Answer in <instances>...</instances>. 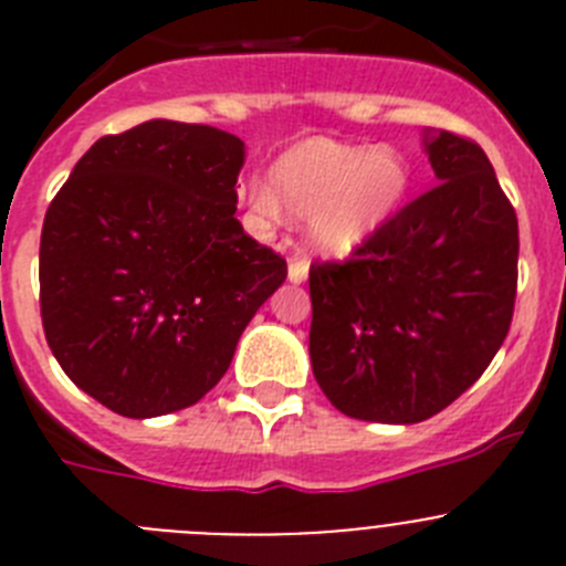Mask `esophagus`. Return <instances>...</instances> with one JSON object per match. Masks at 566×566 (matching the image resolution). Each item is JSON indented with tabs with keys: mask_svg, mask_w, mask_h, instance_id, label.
I'll return each instance as SVG.
<instances>
[{
	"mask_svg": "<svg viewBox=\"0 0 566 566\" xmlns=\"http://www.w3.org/2000/svg\"><path fill=\"white\" fill-rule=\"evenodd\" d=\"M306 277H308L306 258H300V254L289 258V280H292V283H303Z\"/></svg>",
	"mask_w": 566,
	"mask_h": 566,
	"instance_id": "obj_1",
	"label": "esophagus"
}]
</instances>
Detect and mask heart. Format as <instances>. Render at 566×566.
<instances>
[{
    "instance_id": "obj_1",
    "label": "heart",
    "mask_w": 566,
    "mask_h": 566,
    "mask_svg": "<svg viewBox=\"0 0 566 566\" xmlns=\"http://www.w3.org/2000/svg\"><path fill=\"white\" fill-rule=\"evenodd\" d=\"M411 181L399 149L314 135L280 155L272 184H247V203L260 221L308 218V243L328 258H345L394 221Z\"/></svg>"
}]
</instances>
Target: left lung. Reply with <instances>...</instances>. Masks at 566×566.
I'll list each match as a JSON object with an SVG mask.
<instances>
[{
    "mask_svg": "<svg viewBox=\"0 0 566 566\" xmlns=\"http://www.w3.org/2000/svg\"><path fill=\"white\" fill-rule=\"evenodd\" d=\"M439 184L345 263L308 272L312 371L365 422L413 424L496 357L516 303L518 221L479 144L424 133Z\"/></svg>",
    "mask_w": 566,
    "mask_h": 566,
    "instance_id": "8db88e82",
    "label": "left lung"
}]
</instances>
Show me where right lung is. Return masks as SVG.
Wrapping results in <instances>:
<instances>
[{
  "instance_id": "add662e5",
  "label": "right lung",
  "mask_w": 566,
  "mask_h": 566,
  "mask_svg": "<svg viewBox=\"0 0 566 566\" xmlns=\"http://www.w3.org/2000/svg\"><path fill=\"white\" fill-rule=\"evenodd\" d=\"M243 142L153 118L104 135L50 203L39 303L73 382L129 419L189 408L283 286L286 260L234 218Z\"/></svg>"
}]
</instances>
